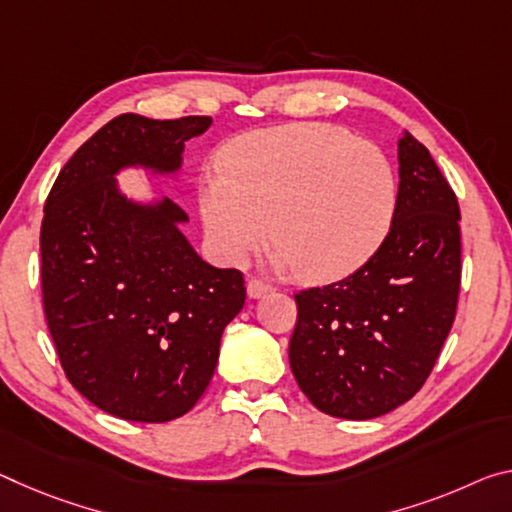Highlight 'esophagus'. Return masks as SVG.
<instances>
[{
	"instance_id": "34e87169",
	"label": "esophagus",
	"mask_w": 512,
	"mask_h": 512,
	"mask_svg": "<svg viewBox=\"0 0 512 512\" xmlns=\"http://www.w3.org/2000/svg\"><path fill=\"white\" fill-rule=\"evenodd\" d=\"M246 289H248V296H250V298H262L264 294H269L271 285H266V282L257 280V278H250V280L246 282Z\"/></svg>"
}]
</instances>
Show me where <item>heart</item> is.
<instances>
[{"label":"heart","mask_w":512,"mask_h":512,"mask_svg":"<svg viewBox=\"0 0 512 512\" xmlns=\"http://www.w3.org/2000/svg\"><path fill=\"white\" fill-rule=\"evenodd\" d=\"M218 166L221 175L202 180L198 196L214 253L243 264L271 230L273 262L298 266L310 282L346 278L367 264L399 202L385 152L332 125L243 134L221 150Z\"/></svg>","instance_id":"obj_1"}]
</instances>
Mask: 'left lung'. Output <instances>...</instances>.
Returning a JSON list of instances; mask_svg holds the SVG:
<instances>
[{
    "instance_id": "1",
    "label": "left lung",
    "mask_w": 512,
    "mask_h": 512,
    "mask_svg": "<svg viewBox=\"0 0 512 512\" xmlns=\"http://www.w3.org/2000/svg\"><path fill=\"white\" fill-rule=\"evenodd\" d=\"M460 207L424 145L399 139V202L378 253L348 278L296 294L289 364L330 417L364 421L415 396L456 319Z\"/></svg>"
}]
</instances>
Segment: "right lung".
<instances>
[{
    "label": "right lung",
    "mask_w": 512,
    "mask_h": 512,
    "mask_svg": "<svg viewBox=\"0 0 512 512\" xmlns=\"http://www.w3.org/2000/svg\"><path fill=\"white\" fill-rule=\"evenodd\" d=\"M212 118L123 113L61 168L40 227L43 307L72 387L113 417L164 424L189 412L214 376L243 275L202 259L170 198L136 202L125 168L177 175L184 143Z\"/></svg>",
    "instance_id": "add662e5"
}]
</instances>
